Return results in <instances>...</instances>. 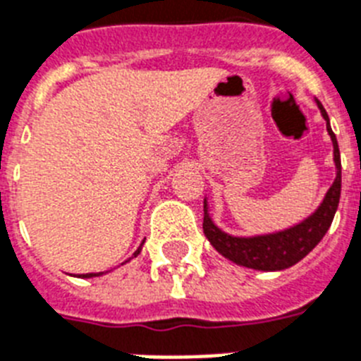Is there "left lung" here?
I'll use <instances>...</instances> for the list:
<instances>
[{"label":"left lung","mask_w":361,"mask_h":361,"mask_svg":"<svg viewBox=\"0 0 361 361\" xmlns=\"http://www.w3.org/2000/svg\"><path fill=\"white\" fill-rule=\"evenodd\" d=\"M319 104V110L326 121V130H329L332 145H334V161L338 174L332 183V187L326 192L323 204L319 205L316 213L307 218L305 222L298 226L284 229V231L274 233V235H262V237H251L240 238L231 237L227 233L220 231L207 214V204H204V233L209 242L213 244L218 253H222L226 259L233 260L240 266L253 269H262V271H277V269L290 268V266L298 264L299 260L310 253L314 247L325 237L329 231L330 224L334 220L336 209L340 204L341 195V159H340V148L336 141L334 132L330 130L329 115L325 108Z\"/></svg>","instance_id":"1"}]
</instances>
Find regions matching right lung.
<instances>
[{
  "mask_svg": "<svg viewBox=\"0 0 361 361\" xmlns=\"http://www.w3.org/2000/svg\"><path fill=\"white\" fill-rule=\"evenodd\" d=\"M139 251H141V247H139V250H137V251H135V253H134V255H137V253H139ZM97 275H101V274H86V275H80V277H84V279H87V277H97Z\"/></svg>",
  "mask_w": 361,
  "mask_h": 361,
  "instance_id": "add662e5",
  "label": "right lung"
}]
</instances>
